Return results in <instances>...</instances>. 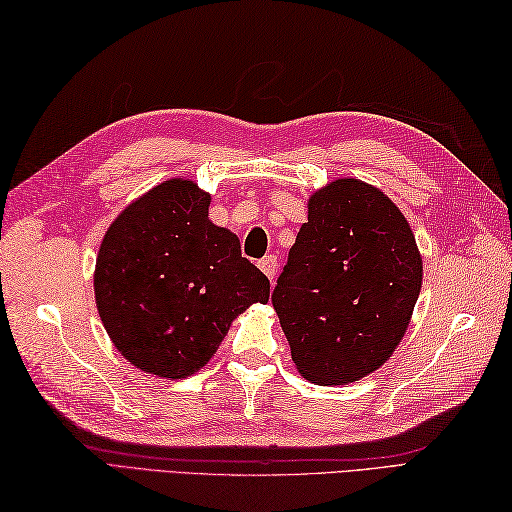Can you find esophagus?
<instances>
[{"label": "esophagus", "mask_w": 512, "mask_h": 512, "mask_svg": "<svg viewBox=\"0 0 512 512\" xmlns=\"http://www.w3.org/2000/svg\"><path fill=\"white\" fill-rule=\"evenodd\" d=\"M257 266L270 281H275V275H277V257L275 255H266L264 259H259Z\"/></svg>", "instance_id": "esophagus-1"}]
</instances>
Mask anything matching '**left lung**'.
Listing matches in <instances>:
<instances>
[{"mask_svg": "<svg viewBox=\"0 0 512 512\" xmlns=\"http://www.w3.org/2000/svg\"><path fill=\"white\" fill-rule=\"evenodd\" d=\"M422 257L405 215L356 178L314 191L273 306L299 374L345 385L376 372L405 336Z\"/></svg>", "mask_w": 512, "mask_h": 512, "instance_id": "obj_1", "label": "left lung"}]
</instances>
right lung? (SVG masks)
<instances>
[{
  "instance_id": "right-lung-1",
  "label": "right lung",
  "mask_w": 512,
  "mask_h": 512,
  "mask_svg": "<svg viewBox=\"0 0 512 512\" xmlns=\"http://www.w3.org/2000/svg\"><path fill=\"white\" fill-rule=\"evenodd\" d=\"M211 195L171 178L118 213L94 268L99 317L134 367L160 378L198 372L268 277L242 257L239 239L209 220Z\"/></svg>"
}]
</instances>
